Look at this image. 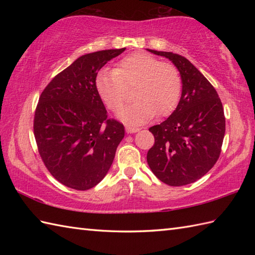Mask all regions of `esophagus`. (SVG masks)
<instances>
[{"instance_id": "34e87169", "label": "esophagus", "mask_w": 255, "mask_h": 255, "mask_svg": "<svg viewBox=\"0 0 255 255\" xmlns=\"http://www.w3.org/2000/svg\"><path fill=\"white\" fill-rule=\"evenodd\" d=\"M140 130L139 128L136 127H131V126H126V131L128 133H134V132H138Z\"/></svg>"}]
</instances>
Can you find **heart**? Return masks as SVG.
<instances>
[{
    "label": "heart",
    "instance_id": "obj_1",
    "mask_svg": "<svg viewBox=\"0 0 255 255\" xmlns=\"http://www.w3.org/2000/svg\"><path fill=\"white\" fill-rule=\"evenodd\" d=\"M95 88L110 110H121L127 89L133 88L131 104L118 113L128 125H141L155 114L166 116L174 111L182 93V79L171 63L160 62L144 52L123 58L116 69H102L95 78Z\"/></svg>",
    "mask_w": 255,
    "mask_h": 255
}]
</instances>
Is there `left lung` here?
<instances>
[{"mask_svg": "<svg viewBox=\"0 0 255 255\" xmlns=\"http://www.w3.org/2000/svg\"><path fill=\"white\" fill-rule=\"evenodd\" d=\"M169 59L180 72L182 95L170 117L149 128L154 144L147 153L153 174L170 186L199 180L217 162L226 119L221 101L209 81L177 53L147 49Z\"/></svg>", "mask_w": 255, "mask_h": 255, "instance_id": "1", "label": "left lung"}]
</instances>
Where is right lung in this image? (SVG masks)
<instances>
[{
    "mask_svg": "<svg viewBox=\"0 0 255 255\" xmlns=\"http://www.w3.org/2000/svg\"><path fill=\"white\" fill-rule=\"evenodd\" d=\"M126 48L86 53L56 75L38 103L34 133L39 154L57 181L86 191L107 174L125 136L107 118L95 88L100 70Z\"/></svg>",
    "mask_w": 255,
    "mask_h": 255,
    "instance_id": "1",
    "label": "right lung"
}]
</instances>
